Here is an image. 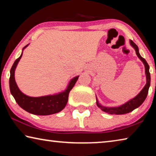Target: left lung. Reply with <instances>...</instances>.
<instances>
[{
    "mask_svg": "<svg viewBox=\"0 0 156 156\" xmlns=\"http://www.w3.org/2000/svg\"><path fill=\"white\" fill-rule=\"evenodd\" d=\"M131 45L136 50V53L137 56L141 60V61L143 62L145 67V73H146V77H147V84H145L144 88L142 89V91L137 95V96L134 98L131 99L129 101L126 102L125 104L121 105L120 107H103L102 105H100L98 102H96V104L100 109L103 111V112L110 113V114H116V115H120V114H125V113H127L133 111L136 108L140 106V105L143 103L144 100L146 99L147 96L148 91H149V88L150 87V83H151V76H150L149 73V66L146 60L143 58L140 54L139 49L138 46L133 43L132 41H130Z\"/></svg>",
    "mask_w": 156,
    "mask_h": 156,
    "instance_id": "8db88e82",
    "label": "left lung"
}]
</instances>
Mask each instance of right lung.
Wrapping results in <instances>:
<instances>
[{
    "mask_svg": "<svg viewBox=\"0 0 156 156\" xmlns=\"http://www.w3.org/2000/svg\"><path fill=\"white\" fill-rule=\"evenodd\" d=\"M27 45L28 44L23 47V50L26 48ZM22 55L23 53L21 54L20 56L15 60L10 70L9 89L10 92L14 96L16 102L22 109L34 115H47L60 112L64 109L67 105L69 94L75 85L79 76L72 79L66 90L59 94L41 97L28 96L22 93L18 89L14 77L16 67L22 57Z\"/></svg>",
    "mask_w": 156,
    "mask_h": 156,
    "instance_id": "right-lung-1",
    "label": "right lung"
}]
</instances>
